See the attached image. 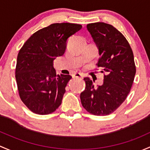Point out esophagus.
Masks as SVG:
<instances>
[{
	"label": "esophagus",
	"instance_id": "1",
	"mask_svg": "<svg viewBox=\"0 0 150 150\" xmlns=\"http://www.w3.org/2000/svg\"><path fill=\"white\" fill-rule=\"evenodd\" d=\"M84 74L82 73H76L74 74V77H76V78H79V77H83Z\"/></svg>",
	"mask_w": 150,
	"mask_h": 150
}]
</instances>
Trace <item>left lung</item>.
<instances>
[{"instance_id":"left-lung-1","label":"left lung","mask_w":150,"mask_h":150,"mask_svg":"<svg viewBox=\"0 0 150 150\" xmlns=\"http://www.w3.org/2000/svg\"><path fill=\"white\" fill-rule=\"evenodd\" d=\"M86 28L99 50L98 67L104 74L103 85L94 86L85 77V89L80 95L81 105L89 113L107 115L116 110L130 92L136 66L133 51L122 33L104 22L89 24Z\"/></svg>"}]
</instances>
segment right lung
I'll return each instance as SVG.
<instances>
[{"label": "right lung", "instance_id": "1", "mask_svg": "<svg viewBox=\"0 0 150 150\" xmlns=\"http://www.w3.org/2000/svg\"><path fill=\"white\" fill-rule=\"evenodd\" d=\"M80 24L55 23L37 31L18 52L16 80L19 97L32 112H53L61 105L70 75H56L55 57L64 54L68 39L81 29Z\"/></svg>", "mask_w": 150, "mask_h": 150}]
</instances>
